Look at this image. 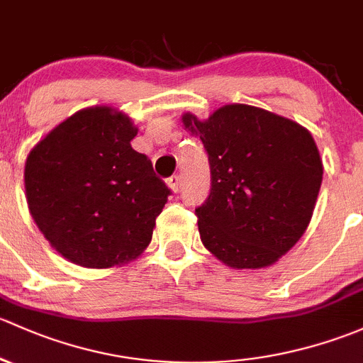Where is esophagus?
I'll return each instance as SVG.
<instances>
[{
  "instance_id": "34e87169",
  "label": "esophagus",
  "mask_w": 363,
  "mask_h": 363,
  "mask_svg": "<svg viewBox=\"0 0 363 363\" xmlns=\"http://www.w3.org/2000/svg\"><path fill=\"white\" fill-rule=\"evenodd\" d=\"M167 185H169V189L173 190L174 194L180 192V185H182V183H180V177H178V174H174V177H171L169 180H167Z\"/></svg>"
}]
</instances>
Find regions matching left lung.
I'll return each instance as SVG.
<instances>
[{
	"label": "left lung",
	"instance_id": "1",
	"mask_svg": "<svg viewBox=\"0 0 363 363\" xmlns=\"http://www.w3.org/2000/svg\"><path fill=\"white\" fill-rule=\"evenodd\" d=\"M203 141L211 190L196 208L201 241L234 269L274 264L311 222L323 166L308 129L250 104H225L208 121L182 117Z\"/></svg>",
	"mask_w": 363,
	"mask_h": 363
}]
</instances>
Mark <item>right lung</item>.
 I'll list each match as a JSON object with an SVG mask.
<instances>
[{"instance_id": "obj_1", "label": "right lung", "mask_w": 363, "mask_h": 363, "mask_svg": "<svg viewBox=\"0 0 363 363\" xmlns=\"http://www.w3.org/2000/svg\"><path fill=\"white\" fill-rule=\"evenodd\" d=\"M130 118L110 106L77 111L29 152V213L69 262L108 269L140 257L171 190L133 150Z\"/></svg>"}]
</instances>
